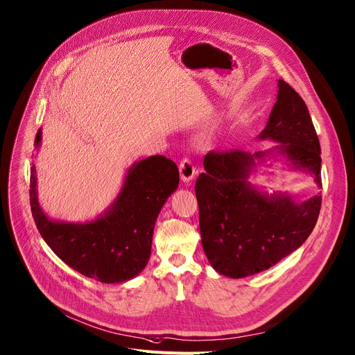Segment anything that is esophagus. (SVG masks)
<instances>
[{
  "mask_svg": "<svg viewBox=\"0 0 355 355\" xmlns=\"http://www.w3.org/2000/svg\"><path fill=\"white\" fill-rule=\"evenodd\" d=\"M179 172H180V179L183 182H186V183L191 182L196 175V168H195L193 162L191 159L184 157L179 164Z\"/></svg>",
  "mask_w": 355,
  "mask_h": 355,
  "instance_id": "34e87169",
  "label": "esophagus"
}]
</instances>
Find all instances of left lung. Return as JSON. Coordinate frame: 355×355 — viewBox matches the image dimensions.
I'll return each mask as SVG.
<instances>
[{"label": "left lung", "mask_w": 355, "mask_h": 355, "mask_svg": "<svg viewBox=\"0 0 355 355\" xmlns=\"http://www.w3.org/2000/svg\"><path fill=\"white\" fill-rule=\"evenodd\" d=\"M277 103L259 139L281 141L278 152L314 173L321 186V148L306 104L279 80ZM242 150L209 152L195 192L205 255L219 274L243 278L268 269L298 249L314 229L321 195L295 202L288 195H262L246 180L255 157Z\"/></svg>", "instance_id": "8db88e82"}]
</instances>
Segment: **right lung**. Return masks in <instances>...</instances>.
I'll return each instance as SVG.
<instances>
[{"mask_svg": "<svg viewBox=\"0 0 355 355\" xmlns=\"http://www.w3.org/2000/svg\"><path fill=\"white\" fill-rule=\"evenodd\" d=\"M41 130L34 144L38 148ZM179 184L173 160L152 156L133 164L107 214L89 223H60L41 211L35 168L30 169V205L40 235L77 272L104 284L132 279L148 263L153 229L163 203Z\"/></svg>", "mask_w": 355, "mask_h": 355, "instance_id": "1", "label": "right lung"}]
</instances>
